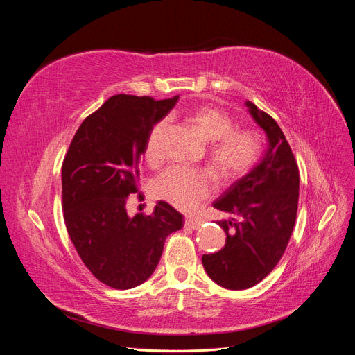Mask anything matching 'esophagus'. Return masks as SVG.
I'll return each instance as SVG.
<instances>
[{"instance_id": "1", "label": "esophagus", "mask_w": 355, "mask_h": 355, "mask_svg": "<svg viewBox=\"0 0 355 355\" xmlns=\"http://www.w3.org/2000/svg\"><path fill=\"white\" fill-rule=\"evenodd\" d=\"M185 227L189 228V230H198V228L201 227V222H197V220H194V219L187 218V219H185Z\"/></svg>"}]
</instances>
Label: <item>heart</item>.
<instances>
[{
  "label": "heart",
  "instance_id": "1",
  "mask_svg": "<svg viewBox=\"0 0 355 355\" xmlns=\"http://www.w3.org/2000/svg\"><path fill=\"white\" fill-rule=\"evenodd\" d=\"M191 121L206 137L211 168L222 179H235L249 171L259 158L261 141L252 130L234 128L231 116L216 106L202 105L191 112ZM168 120L158 121L148 135L145 158L149 164L163 159V141ZM214 189L209 171L173 166L155 180V194L179 210L194 211Z\"/></svg>",
  "mask_w": 355,
  "mask_h": 355
}]
</instances>
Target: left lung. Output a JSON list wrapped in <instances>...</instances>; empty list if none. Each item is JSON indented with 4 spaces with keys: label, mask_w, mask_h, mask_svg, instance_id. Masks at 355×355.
Wrapping results in <instances>:
<instances>
[{
    "label": "left lung",
    "mask_w": 355,
    "mask_h": 355,
    "mask_svg": "<svg viewBox=\"0 0 355 355\" xmlns=\"http://www.w3.org/2000/svg\"><path fill=\"white\" fill-rule=\"evenodd\" d=\"M245 106L266 133L268 149L259 164L213 202L231 214L216 222L227 241L219 252L202 256L207 275L231 290L253 287L274 270L292 235L299 200V168L284 133L254 103Z\"/></svg>",
    "instance_id": "8db88e82"
}]
</instances>
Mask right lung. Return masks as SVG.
<instances>
[{"label": "right lung", "instance_id": "1", "mask_svg": "<svg viewBox=\"0 0 355 355\" xmlns=\"http://www.w3.org/2000/svg\"><path fill=\"white\" fill-rule=\"evenodd\" d=\"M179 99L116 94L78 127L62 164L63 219L75 250L103 284L125 290L153 275L171 232L184 216L158 201L146 216L130 218L125 204L136 194L139 159L151 128Z\"/></svg>", "mask_w": 355, "mask_h": 355}]
</instances>
